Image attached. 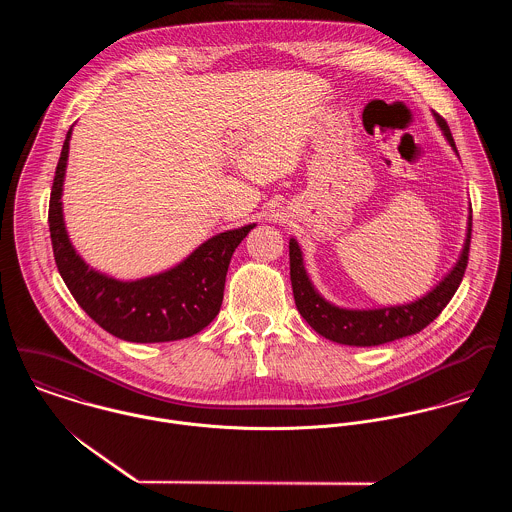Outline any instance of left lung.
<instances>
[{
  "label": "left lung",
  "mask_w": 512,
  "mask_h": 512,
  "mask_svg": "<svg viewBox=\"0 0 512 512\" xmlns=\"http://www.w3.org/2000/svg\"><path fill=\"white\" fill-rule=\"evenodd\" d=\"M434 118L443 138L459 157L449 126L438 114H434ZM469 242H471V205H469V217H467L465 242L459 252V258L430 292L424 293L422 297H416L414 301L398 303V305L341 307L325 299L313 286L305 270L301 246L292 236L290 238V276H292L295 307L301 313V317L311 325V329H315L321 337L335 341L339 345L374 347V345H384V343L420 333L438 317L443 307L453 297V293L457 292L467 268Z\"/></svg>",
  "instance_id": "left-lung-1"
}]
</instances>
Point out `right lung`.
<instances>
[{"label": "right lung", "instance_id": "1", "mask_svg": "<svg viewBox=\"0 0 512 512\" xmlns=\"http://www.w3.org/2000/svg\"><path fill=\"white\" fill-rule=\"evenodd\" d=\"M73 126L57 163L49 230L55 262L76 303L110 335L130 343H167L197 335L220 311L230 258L254 222L199 244L179 264L146 278L118 280L94 270L76 252L63 213V187Z\"/></svg>", "mask_w": 512, "mask_h": 512}]
</instances>
